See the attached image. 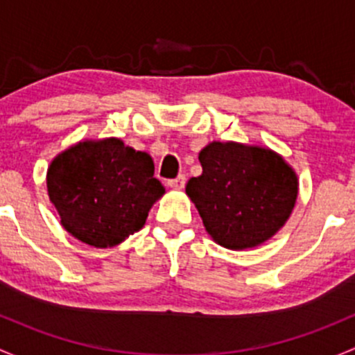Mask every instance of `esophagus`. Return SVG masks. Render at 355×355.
<instances>
[{"instance_id": "obj_1", "label": "esophagus", "mask_w": 355, "mask_h": 355, "mask_svg": "<svg viewBox=\"0 0 355 355\" xmlns=\"http://www.w3.org/2000/svg\"><path fill=\"white\" fill-rule=\"evenodd\" d=\"M167 184L174 189H182L186 184V176L184 174H179L176 179H169V181H167Z\"/></svg>"}]
</instances>
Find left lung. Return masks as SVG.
I'll return each mask as SVG.
<instances>
[{"mask_svg":"<svg viewBox=\"0 0 355 355\" xmlns=\"http://www.w3.org/2000/svg\"><path fill=\"white\" fill-rule=\"evenodd\" d=\"M198 159L203 173L189 179L186 195L215 243L248 250L284 227L299 182L282 155L254 145L211 141Z\"/></svg>","mask_w":355,"mask_h":355,"instance_id":"left-lung-1","label":"left lung"}]
</instances>
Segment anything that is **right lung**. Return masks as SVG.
<instances>
[{"mask_svg":"<svg viewBox=\"0 0 355 355\" xmlns=\"http://www.w3.org/2000/svg\"><path fill=\"white\" fill-rule=\"evenodd\" d=\"M47 193L61 225L82 243L112 248L145 225L166 193L147 152L119 138L78 141L47 169Z\"/></svg>","mask_w":355,"mask_h":355,"instance_id":"1","label":"right lung"}]
</instances>
